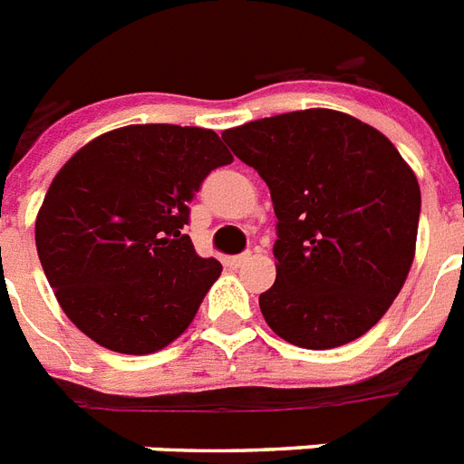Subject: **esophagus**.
Instances as JSON below:
<instances>
[{"label": "esophagus", "mask_w": 464, "mask_h": 464, "mask_svg": "<svg viewBox=\"0 0 464 464\" xmlns=\"http://www.w3.org/2000/svg\"><path fill=\"white\" fill-rule=\"evenodd\" d=\"M253 260V255L250 253H243V255H233V257H228V265H231V267H243V265H246V262H250Z\"/></svg>", "instance_id": "obj_1"}]
</instances>
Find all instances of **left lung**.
Here are the masks:
<instances>
[{
    "label": "left lung",
    "mask_w": 464,
    "mask_h": 464,
    "mask_svg": "<svg viewBox=\"0 0 464 464\" xmlns=\"http://www.w3.org/2000/svg\"><path fill=\"white\" fill-rule=\"evenodd\" d=\"M267 182L276 282L260 294L289 344L334 349L373 327L410 275L421 192L395 144L339 111L310 108L226 130Z\"/></svg>",
    "instance_id": "obj_1"
}]
</instances>
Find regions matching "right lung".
<instances>
[{"mask_svg":"<svg viewBox=\"0 0 464 464\" xmlns=\"http://www.w3.org/2000/svg\"><path fill=\"white\" fill-rule=\"evenodd\" d=\"M231 160L211 130L130 125L60 168L35 218V246L62 310L86 337L137 356L188 330L221 275L182 233L188 202Z\"/></svg>","mask_w":464,"mask_h":464,"instance_id":"obj_1","label":"right lung"}]
</instances>
